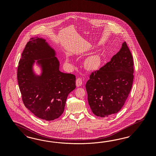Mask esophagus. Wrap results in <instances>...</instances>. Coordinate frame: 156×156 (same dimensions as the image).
Listing matches in <instances>:
<instances>
[{
	"label": "esophagus",
	"mask_w": 156,
	"mask_h": 156,
	"mask_svg": "<svg viewBox=\"0 0 156 156\" xmlns=\"http://www.w3.org/2000/svg\"><path fill=\"white\" fill-rule=\"evenodd\" d=\"M82 84V79L79 78H77L76 80V87H80Z\"/></svg>",
	"instance_id": "esophagus-1"
}]
</instances>
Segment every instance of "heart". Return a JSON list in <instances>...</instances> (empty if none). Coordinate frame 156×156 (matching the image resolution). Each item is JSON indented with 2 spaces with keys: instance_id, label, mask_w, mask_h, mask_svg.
Segmentation results:
<instances>
[{
  "instance_id": "obj_1",
  "label": "heart",
  "mask_w": 156,
  "mask_h": 156,
  "mask_svg": "<svg viewBox=\"0 0 156 156\" xmlns=\"http://www.w3.org/2000/svg\"><path fill=\"white\" fill-rule=\"evenodd\" d=\"M67 62H71L70 58H67ZM101 59L98 55H93L88 57L85 61V66L89 70H95L99 67L101 64Z\"/></svg>"
}]
</instances>
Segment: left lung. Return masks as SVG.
I'll list each match as a JSON object with an SVG mask.
<instances>
[{
  "label": "left lung",
  "instance_id": "8db88e82",
  "mask_svg": "<svg viewBox=\"0 0 156 156\" xmlns=\"http://www.w3.org/2000/svg\"><path fill=\"white\" fill-rule=\"evenodd\" d=\"M133 61L125 42L111 61L92 73L86 84L87 99L92 112L101 117L117 113L132 89Z\"/></svg>",
  "mask_w": 156,
  "mask_h": 156
}]
</instances>
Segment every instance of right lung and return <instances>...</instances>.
Masks as SVG:
<instances>
[{"label": "right lung", "instance_id": "add662e5", "mask_svg": "<svg viewBox=\"0 0 156 156\" xmlns=\"http://www.w3.org/2000/svg\"><path fill=\"white\" fill-rule=\"evenodd\" d=\"M35 62L41 69V75L33 71ZM59 65L54 49L38 37L30 39L19 60L17 77L24 105L46 121L61 115L68 95L76 89V76L60 71Z\"/></svg>", "mask_w": 156, "mask_h": 156}]
</instances>
